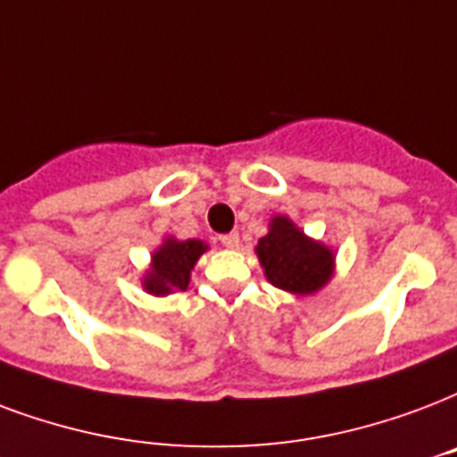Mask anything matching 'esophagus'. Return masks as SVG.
<instances>
[{"instance_id":"obj_1","label":"esophagus","mask_w":457,"mask_h":457,"mask_svg":"<svg viewBox=\"0 0 457 457\" xmlns=\"http://www.w3.org/2000/svg\"><path fill=\"white\" fill-rule=\"evenodd\" d=\"M218 239H220L222 246H228V249H235V246H239V235H237V232H228V235H220Z\"/></svg>"}]
</instances>
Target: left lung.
<instances>
[{
	"label": "left lung",
	"instance_id": "1",
	"mask_svg": "<svg viewBox=\"0 0 457 457\" xmlns=\"http://www.w3.org/2000/svg\"><path fill=\"white\" fill-rule=\"evenodd\" d=\"M256 253L268 280L295 295H312L333 273V253L280 215L270 222V232L261 237Z\"/></svg>",
	"mask_w": 457,
	"mask_h": 457
}]
</instances>
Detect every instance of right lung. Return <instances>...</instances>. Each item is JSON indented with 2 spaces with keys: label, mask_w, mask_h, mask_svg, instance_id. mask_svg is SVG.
<instances>
[{
  "label": "right lung",
  "mask_w": 457,
  "mask_h": 457,
  "mask_svg": "<svg viewBox=\"0 0 457 457\" xmlns=\"http://www.w3.org/2000/svg\"><path fill=\"white\" fill-rule=\"evenodd\" d=\"M205 252V244L198 239H167L153 253V270L145 275V290L151 295H170L172 290H187L189 273L198 256Z\"/></svg>",
  "instance_id": "add662e5"
}]
</instances>
